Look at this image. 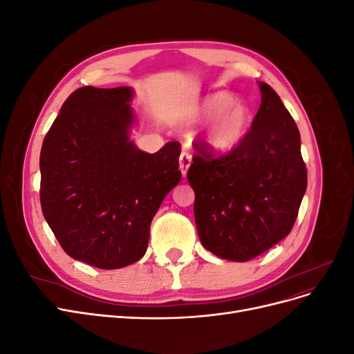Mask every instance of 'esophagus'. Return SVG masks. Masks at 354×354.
<instances>
[{"label": "esophagus", "mask_w": 354, "mask_h": 354, "mask_svg": "<svg viewBox=\"0 0 354 354\" xmlns=\"http://www.w3.org/2000/svg\"><path fill=\"white\" fill-rule=\"evenodd\" d=\"M178 162H180V171H181V174L186 176L187 169H189V167H190V164H192V155H190L189 152L183 151V152H181V155H180Z\"/></svg>", "instance_id": "1"}]
</instances>
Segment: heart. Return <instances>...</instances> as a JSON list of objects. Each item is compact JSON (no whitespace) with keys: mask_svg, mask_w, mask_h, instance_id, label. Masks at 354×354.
Returning a JSON list of instances; mask_svg holds the SVG:
<instances>
[{"mask_svg":"<svg viewBox=\"0 0 354 354\" xmlns=\"http://www.w3.org/2000/svg\"><path fill=\"white\" fill-rule=\"evenodd\" d=\"M192 121H211L205 134V143L214 152L224 153L236 147L251 128V112L245 104L234 102L230 93L208 94L196 106Z\"/></svg>","mask_w":354,"mask_h":354,"instance_id":"obj_1","label":"heart"}]
</instances>
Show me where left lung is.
I'll return each instance as SVG.
<instances>
[{
	"instance_id": "obj_1",
	"label": "left lung",
	"mask_w": 354,
	"mask_h": 354,
	"mask_svg": "<svg viewBox=\"0 0 354 354\" xmlns=\"http://www.w3.org/2000/svg\"><path fill=\"white\" fill-rule=\"evenodd\" d=\"M248 134L221 156L196 145L187 171L199 239L220 259L248 261L288 236L307 189L299 131L269 84Z\"/></svg>"
}]
</instances>
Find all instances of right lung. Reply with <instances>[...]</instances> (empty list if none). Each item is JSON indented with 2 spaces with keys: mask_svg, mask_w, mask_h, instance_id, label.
<instances>
[{
  "mask_svg": "<svg viewBox=\"0 0 354 354\" xmlns=\"http://www.w3.org/2000/svg\"><path fill=\"white\" fill-rule=\"evenodd\" d=\"M130 87L75 90L39 155V199L60 246L99 269L138 261L152 218L181 173L178 142L146 153L130 142Z\"/></svg>",
  "mask_w": 354,
  "mask_h": 354,
  "instance_id": "1",
  "label": "right lung"
}]
</instances>
